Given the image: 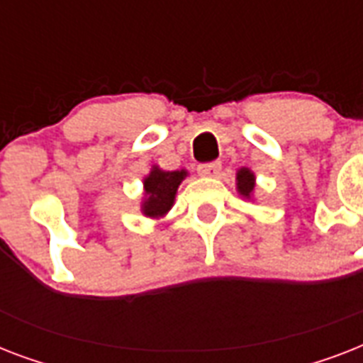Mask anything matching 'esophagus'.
<instances>
[{
    "instance_id": "obj_1",
    "label": "esophagus",
    "mask_w": 363,
    "mask_h": 363,
    "mask_svg": "<svg viewBox=\"0 0 363 363\" xmlns=\"http://www.w3.org/2000/svg\"><path fill=\"white\" fill-rule=\"evenodd\" d=\"M220 169H222L220 162H211V164L198 165V173L201 177H218Z\"/></svg>"
}]
</instances>
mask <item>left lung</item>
Listing matches in <instances>:
<instances>
[{"label": "left lung", "mask_w": 363, "mask_h": 363, "mask_svg": "<svg viewBox=\"0 0 363 363\" xmlns=\"http://www.w3.org/2000/svg\"><path fill=\"white\" fill-rule=\"evenodd\" d=\"M235 184H238V192L242 199H252L254 188H256V175L248 167H241L235 173Z\"/></svg>", "instance_id": "8db88e82"}]
</instances>
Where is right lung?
I'll return each mask as SVG.
<instances>
[{"mask_svg": "<svg viewBox=\"0 0 363 363\" xmlns=\"http://www.w3.org/2000/svg\"><path fill=\"white\" fill-rule=\"evenodd\" d=\"M186 177V169L165 171L160 165H152L148 175L143 177V215L154 220L164 218L175 203L177 190Z\"/></svg>", "mask_w": 363, "mask_h": 363, "instance_id": "right-lung-1", "label": "right lung"}]
</instances>
